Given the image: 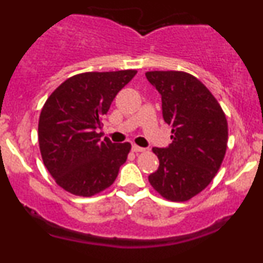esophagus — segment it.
<instances>
[{
	"label": "esophagus",
	"mask_w": 263,
	"mask_h": 263,
	"mask_svg": "<svg viewBox=\"0 0 263 263\" xmlns=\"http://www.w3.org/2000/svg\"><path fill=\"white\" fill-rule=\"evenodd\" d=\"M132 151H134L135 153H137V152H144L145 148L140 147V145H137V144H132Z\"/></svg>",
	"instance_id": "esophagus-1"
}]
</instances>
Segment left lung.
Returning a JSON list of instances; mask_svg holds the SVG:
<instances>
[{
	"label": "left lung",
	"mask_w": 263,
	"mask_h": 263,
	"mask_svg": "<svg viewBox=\"0 0 263 263\" xmlns=\"http://www.w3.org/2000/svg\"><path fill=\"white\" fill-rule=\"evenodd\" d=\"M145 77L162 96L163 119L173 142L154 147L159 167L148 176L164 198L189 201L213 180L226 156L228 122L213 94L192 74L151 71Z\"/></svg>",
	"instance_id": "8db88e82"
}]
</instances>
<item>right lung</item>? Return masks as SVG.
Listing matches in <instances>:
<instances>
[{"mask_svg": "<svg viewBox=\"0 0 263 263\" xmlns=\"http://www.w3.org/2000/svg\"><path fill=\"white\" fill-rule=\"evenodd\" d=\"M136 69L85 72L60 84L41 109L37 137L44 165L69 194L90 197L111 186L131 144L111 143L98 129Z\"/></svg>", "mask_w": 263, "mask_h": 263, "instance_id": "1", "label": "right lung"}]
</instances>
